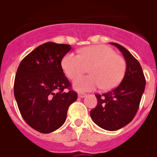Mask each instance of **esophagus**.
Masks as SVG:
<instances>
[{
    "mask_svg": "<svg viewBox=\"0 0 157 157\" xmlns=\"http://www.w3.org/2000/svg\"><path fill=\"white\" fill-rule=\"evenodd\" d=\"M78 97H80V98H84V97H86V94H85V93H78Z\"/></svg>",
    "mask_w": 157,
    "mask_h": 157,
    "instance_id": "34e87169",
    "label": "esophagus"
}]
</instances>
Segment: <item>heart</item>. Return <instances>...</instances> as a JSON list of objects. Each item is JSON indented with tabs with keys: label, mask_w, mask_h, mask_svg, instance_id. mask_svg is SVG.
Wrapping results in <instances>:
<instances>
[{
	"label": "heart",
	"mask_w": 157,
	"mask_h": 157,
	"mask_svg": "<svg viewBox=\"0 0 157 157\" xmlns=\"http://www.w3.org/2000/svg\"><path fill=\"white\" fill-rule=\"evenodd\" d=\"M80 54L68 52L61 60V68L70 80H75L89 68L91 75L77 78L74 89L86 92L101 88L108 91L115 89L125 75V60L112 48L103 44L81 48Z\"/></svg>",
	"instance_id": "obj_1"
}]
</instances>
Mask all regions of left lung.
<instances>
[{
  "instance_id": "1",
  "label": "left lung",
  "mask_w": 157,
  "mask_h": 157,
  "mask_svg": "<svg viewBox=\"0 0 157 157\" xmlns=\"http://www.w3.org/2000/svg\"><path fill=\"white\" fill-rule=\"evenodd\" d=\"M115 45L125 59L126 72L117 88L104 94H97V105L90 111L96 124L108 131H116L129 124L138 111L145 88V77L139 61L124 47Z\"/></svg>"
}]
</instances>
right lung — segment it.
Here are the masks:
<instances>
[{"label":"right lung","instance_id":"add662e5","mask_svg":"<svg viewBox=\"0 0 157 157\" xmlns=\"http://www.w3.org/2000/svg\"><path fill=\"white\" fill-rule=\"evenodd\" d=\"M70 49L69 44L44 43L28 54L17 71L14 96L20 113L41 133L61 127L69 105L77 99L60 64Z\"/></svg>","mask_w":157,"mask_h":157}]
</instances>
